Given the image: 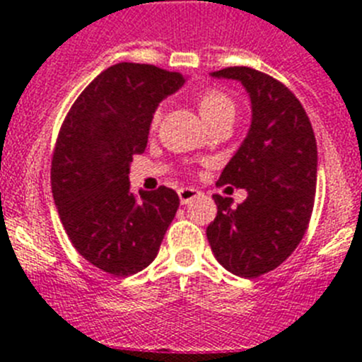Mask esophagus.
<instances>
[{
    "label": "esophagus",
    "mask_w": 362,
    "mask_h": 362,
    "mask_svg": "<svg viewBox=\"0 0 362 362\" xmlns=\"http://www.w3.org/2000/svg\"><path fill=\"white\" fill-rule=\"evenodd\" d=\"M177 194H179V199H181V204L192 203L196 197L201 196V192L197 190V188H179Z\"/></svg>",
    "instance_id": "esophagus-1"
}]
</instances>
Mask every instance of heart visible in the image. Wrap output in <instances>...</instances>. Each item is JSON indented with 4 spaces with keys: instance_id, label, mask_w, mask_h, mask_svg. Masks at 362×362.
<instances>
[{
    "instance_id": "obj_1",
    "label": "heart",
    "mask_w": 362,
    "mask_h": 362,
    "mask_svg": "<svg viewBox=\"0 0 362 362\" xmlns=\"http://www.w3.org/2000/svg\"><path fill=\"white\" fill-rule=\"evenodd\" d=\"M197 108H199L203 119L210 127L223 119L233 117V112H235V105H233L232 99L219 88H204V90H201L197 94ZM159 119H161V110H156L152 121H150V127L156 129Z\"/></svg>"
}]
</instances>
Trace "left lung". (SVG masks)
I'll return each instance as SVG.
<instances>
[{
    "label": "left lung",
    "mask_w": 362,
    "mask_h": 362,
    "mask_svg": "<svg viewBox=\"0 0 362 362\" xmlns=\"http://www.w3.org/2000/svg\"><path fill=\"white\" fill-rule=\"evenodd\" d=\"M212 76L243 83L252 101V124L216 183L246 188L248 197L232 206L230 197L214 194L217 216L206 238L226 270L254 279L286 261L308 228L317 143L288 86L250 66H228Z\"/></svg>",
    "instance_id": "left-lung-1"
}]
</instances>
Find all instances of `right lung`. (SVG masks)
<instances>
[{
	"mask_svg": "<svg viewBox=\"0 0 362 362\" xmlns=\"http://www.w3.org/2000/svg\"><path fill=\"white\" fill-rule=\"evenodd\" d=\"M185 78L159 66H108L74 101L54 146V203L74 248L116 277L141 272L159 252L179 206L172 188L130 190V163L148 141L153 112Z\"/></svg>",
	"mask_w": 362,
	"mask_h": 362,
	"instance_id": "add662e5",
	"label": "right lung"
}]
</instances>
